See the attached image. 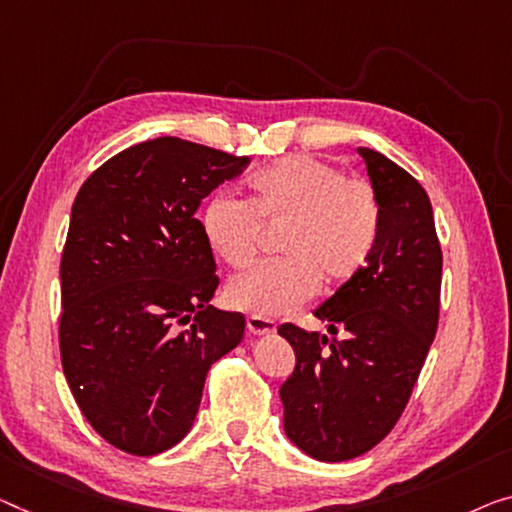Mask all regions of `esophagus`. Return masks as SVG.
I'll return each mask as SVG.
<instances>
[{
  "label": "esophagus",
  "instance_id": "1",
  "mask_svg": "<svg viewBox=\"0 0 512 512\" xmlns=\"http://www.w3.org/2000/svg\"><path fill=\"white\" fill-rule=\"evenodd\" d=\"M248 331L253 333V335H273L276 333V322H273V319H269V317H257V315H250L248 317Z\"/></svg>",
  "mask_w": 512,
  "mask_h": 512
}]
</instances>
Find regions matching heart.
Returning a JSON list of instances; mask_svg holds the SVG:
<instances>
[{
  "label": "heart",
  "instance_id": "heart-1",
  "mask_svg": "<svg viewBox=\"0 0 512 512\" xmlns=\"http://www.w3.org/2000/svg\"><path fill=\"white\" fill-rule=\"evenodd\" d=\"M246 202L216 195L202 211L213 255L246 269L262 246V227L278 232L282 255L230 280L225 299L257 317L287 315L319 287L354 280L375 253L381 232L377 190L365 179L312 156H294L253 174Z\"/></svg>",
  "mask_w": 512,
  "mask_h": 512
}]
</instances>
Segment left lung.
Segmentation results:
<instances>
[{
  "instance_id": "8db88e82",
  "label": "left lung",
  "mask_w": 512,
  "mask_h": 512,
  "mask_svg": "<svg viewBox=\"0 0 512 512\" xmlns=\"http://www.w3.org/2000/svg\"><path fill=\"white\" fill-rule=\"evenodd\" d=\"M358 154L381 204L375 253L315 310L333 338L296 324L278 329L296 354L280 386L285 432L322 462L368 453L393 430L439 324L444 259L430 197L391 158L365 147Z\"/></svg>"
}]
</instances>
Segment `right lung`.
<instances>
[{
  "label": "right lung",
  "mask_w": 512,
  "mask_h": 512,
  "mask_svg": "<svg viewBox=\"0 0 512 512\" xmlns=\"http://www.w3.org/2000/svg\"><path fill=\"white\" fill-rule=\"evenodd\" d=\"M248 165L156 137L105 160L75 197L59 266L61 368L89 425L119 451L179 444L211 365L243 340L246 317L209 305L216 259L195 211Z\"/></svg>",
  "instance_id": "1"
}]
</instances>
